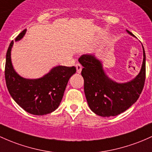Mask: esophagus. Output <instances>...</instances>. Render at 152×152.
I'll return each instance as SVG.
<instances>
[{"label": "esophagus", "instance_id": "obj_1", "mask_svg": "<svg viewBox=\"0 0 152 152\" xmlns=\"http://www.w3.org/2000/svg\"><path fill=\"white\" fill-rule=\"evenodd\" d=\"M76 71H77L78 73H80L81 72V70H82V66H81V64L79 63H77L76 65Z\"/></svg>", "mask_w": 152, "mask_h": 152}]
</instances>
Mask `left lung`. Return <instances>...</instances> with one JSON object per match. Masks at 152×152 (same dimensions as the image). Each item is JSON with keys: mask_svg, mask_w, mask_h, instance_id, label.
Wrapping results in <instances>:
<instances>
[{"mask_svg": "<svg viewBox=\"0 0 152 152\" xmlns=\"http://www.w3.org/2000/svg\"><path fill=\"white\" fill-rule=\"evenodd\" d=\"M131 36L134 35L126 30ZM143 47V45H142ZM142 66L136 78L126 83H118L107 76L102 61L93 54L83 55L82 65L84 93L91 110L102 117L116 116L128 110L139 97L146 78V54L143 47Z\"/></svg>", "mask_w": 152, "mask_h": 152, "instance_id": "left-lung-1", "label": "left lung"}]
</instances>
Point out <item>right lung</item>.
<instances>
[{
  "instance_id": "right-lung-1",
  "label": "right lung",
  "mask_w": 152,
  "mask_h": 152,
  "mask_svg": "<svg viewBox=\"0 0 152 152\" xmlns=\"http://www.w3.org/2000/svg\"><path fill=\"white\" fill-rule=\"evenodd\" d=\"M26 31L23 30L15 41L22 39ZM13 45L14 41L8 48L5 66L6 86L11 97L30 114L44 115L55 111L61 104L68 80L76 73V67L58 66L39 79L23 78L16 72L11 63Z\"/></svg>"
}]
</instances>
